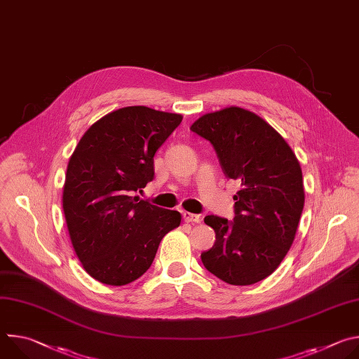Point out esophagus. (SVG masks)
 Returning <instances> with one entry per match:
<instances>
[{
  "label": "esophagus",
  "instance_id": "34e87169",
  "mask_svg": "<svg viewBox=\"0 0 359 359\" xmlns=\"http://www.w3.org/2000/svg\"><path fill=\"white\" fill-rule=\"evenodd\" d=\"M183 219H184V222H187V223H200V222L203 220L201 215H193V213H189V212H184Z\"/></svg>",
  "mask_w": 359,
  "mask_h": 359
}]
</instances>
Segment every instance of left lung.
<instances>
[{"mask_svg":"<svg viewBox=\"0 0 359 359\" xmlns=\"http://www.w3.org/2000/svg\"><path fill=\"white\" fill-rule=\"evenodd\" d=\"M190 130L209 140L229 179L234 219L206 216L216 233L201 263L231 285H250L273 274L288 252L304 209L302 172L294 151L264 119L238 107L206 114Z\"/></svg>","mask_w":359,"mask_h":359,"instance_id":"8db88e82","label":"left lung"}]
</instances>
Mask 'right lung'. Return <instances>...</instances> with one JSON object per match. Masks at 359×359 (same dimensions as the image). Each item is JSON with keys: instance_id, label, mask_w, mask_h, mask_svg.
Segmentation results:
<instances>
[{"instance_id": "1", "label": "right lung", "mask_w": 359, "mask_h": 359, "mask_svg": "<svg viewBox=\"0 0 359 359\" xmlns=\"http://www.w3.org/2000/svg\"><path fill=\"white\" fill-rule=\"evenodd\" d=\"M182 115L126 107L95 122L68 163L62 208L85 271L108 285H126L151 266L162 238L179 227L176 210L136 196L155 177L156 150Z\"/></svg>"}]
</instances>
